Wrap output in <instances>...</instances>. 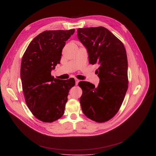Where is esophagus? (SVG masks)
I'll return each mask as SVG.
<instances>
[{
	"instance_id": "34e87169",
	"label": "esophagus",
	"mask_w": 156,
	"mask_h": 156,
	"mask_svg": "<svg viewBox=\"0 0 156 156\" xmlns=\"http://www.w3.org/2000/svg\"><path fill=\"white\" fill-rule=\"evenodd\" d=\"M79 81H80L79 80L75 79V84H76V85H78V83H79Z\"/></svg>"
}]
</instances>
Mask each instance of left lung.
<instances>
[{
  "mask_svg": "<svg viewBox=\"0 0 156 156\" xmlns=\"http://www.w3.org/2000/svg\"><path fill=\"white\" fill-rule=\"evenodd\" d=\"M79 40L87 48L90 64L99 65L96 70L97 87L80 81L83 94L80 102L85 115L102 122L118 112L128 89V60L123 44L102 27L78 29Z\"/></svg>",
  "mask_w": 156,
  "mask_h": 156,
  "instance_id": "left-lung-1",
  "label": "left lung"
}]
</instances>
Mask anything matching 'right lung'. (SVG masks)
<instances>
[{
	"mask_svg": "<svg viewBox=\"0 0 156 156\" xmlns=\"http://www.w3.org/2000/svg\"><path fill=\"white\" fill-rule=\"evenodd\" d=\"M75 29L48 30L38 35L24 52L20 76L26 103L39 120L52 122L64 114L69 90L75 86L74 78L62 80L51 76L60 63L66 42Z\"/></svg>",
	"mask_w": 156,
	"mask_h": 156,
	"instance_id": "1",
	"label": "right lung"
}]
</instances>
